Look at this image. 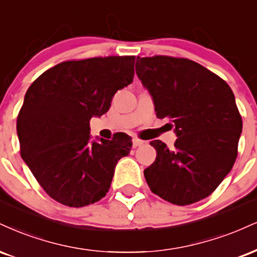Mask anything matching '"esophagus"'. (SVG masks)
Masks as SVG:
<instances>
[{
	"instance_id": "34e87169",
	"label": "esophagus",
	"mask_w": 257,
	"mask_h": 257,
	"mask_svg": "<svg viewBox=\"0 0 257 257\" xmlns=\"http://www.w3.org/2000/svg\"><path fill=\"white\" fill-rule=\"evenodd\" d=\"M141 145H144V141L140 140V139H138V138L133 139V147L137 148L139 146H141Z\"/></svg>"
}]
</instances>
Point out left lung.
<instances>
[{
	"mask_svg": "<svg viewBox=\"0 0 257 257\" xmlns=\"http://www.w3.org/2000/svg\"><path fill=\"white\" fill-rule=\"evenodd\" d=\"M137 74L152 95L157 117L168 118L177 140L151 145L157 158L144 171L152 193L178 206L217 189L237 158L242 117L230 86L196 62L171 56L138 57Z\"/></svg>",
	"mask_w": 257,
	"mask_h": 257,
	"instance_id": "left-lung-1",
	"label": "left lung"
}]
</instances>
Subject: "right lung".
<instances>
[{
  "mask_svg": "<svg viewBox=\"0 0 257 257\" xmlns=\"http://www.w3.org/2000/svg\"><path fill=\"white\" fill-rule=\"evenodd\" d=\"M135 56L66 61L27 89L17 120L21 158L49 196L69 207L97 202L109 191L116 164L132 138L91 141L89 119L110 109L132 83Z\"/></svg>",
  "mask_w": 257,
  "mask_h": 257,
  "instance_id": "1",
  "label": "right lung"
}]
</instances>
